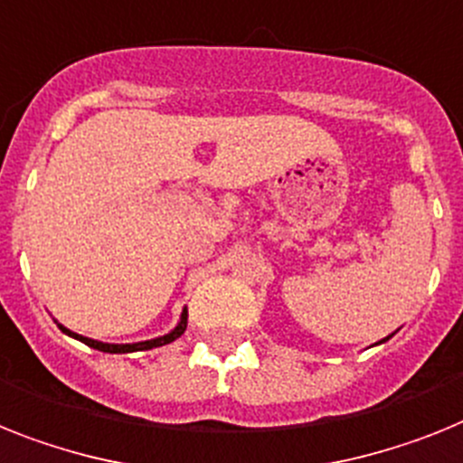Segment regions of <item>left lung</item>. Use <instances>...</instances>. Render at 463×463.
Listing matches in <instances>:
<instances>
[{
  "label": "left lung",
  "instance_id": "obj_1",
  "mask_svg": "<svg viewBox=\"0 0 463 463\" xmlns=\"http://www.w3.org/2000/svg\"><path fill=\"white\" fill-rule=\"evenodd\" d=\"M395 334V332H393ZM393 334H391V336H393ZM391 336H386V339H382V341H379V344H383V341H388V339H391Z\"/></svg>",
  "mask_w": 463,
  "mask_h": 463
}]
</instances>
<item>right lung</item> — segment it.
Returning a JSON list of instances; mask_svg holds the SVG:
<instances>
[{
	"label": "right lung",
	"instance_id": "add662e5",
	"mask_svg": "<svg viewBox=\"0 0 463 463\" xmlns=\"http://www.w3.org/2000/svg\"><path fill=\"white\" fill-rule=\"evenodd\" d=\"M58 327H61V332L68 334V336H72V339L81 341V344H87L89 348H96V351H103V353H134V351H150V348H157V345H165V344H172V341H176L181 334L185 332V327H188V308H184V313H181V320H178L176 327L172 329L169 334H165V336H157V339H147V341H136V344H103V341H96V339H89V336H81V334L77 332H70L68 327H63L61 322H56Z\"/></svg>",
	"mask_w": 463,
	"mask_h": 463
}]
</instances>
